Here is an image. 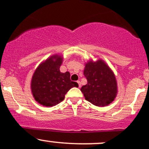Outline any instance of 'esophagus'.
Masks as SVG:
<instances>
[{
    "instance_id": "1",
    "label": "esophagus",
    "mask_w": 149,
    "mask_h": 149,
    "mask_svg": "<svg viewBox=\"0 0 149 149\" xmlns=\"http://www.w3.org/2000/svg\"><path fill=\"white\" fill-rule=\"evenodd\" d=\"M77 83H78V84H79V88H81V82H80L79 81H77Z\"/></svg>"
}]
</instances>
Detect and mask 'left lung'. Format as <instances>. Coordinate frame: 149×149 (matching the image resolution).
Returning <instances> with one entry per match:
<instances>
[{
	"instance_id": "obj_1",
	"label": "left lung",
	"mask_w": 149,
	"mask_h": 149,
	"mask_svg": "<svg viewBox=\"0 0 149 149\" xmlns=\"http://www.w3.org/2000/svg\"><path fill=\"white\" fill-rule=\"evenodd\" d=\"M84 73L87 84L81 87V91L86 100L100 107L108 106L114 101L118 93L116 79L104 61L98 59L86 63Z\"/></svg>"
}]
</instances>
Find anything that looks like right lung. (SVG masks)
I'll return each mask as SVG.
<instances>
[{
	"label": "right lung",
	"mask_w": 149,
	"mask_h": 149,
	"mask_svg": "<svg viewBox=\"0 0 149 149\" xmlns=\"http://www.w3.org/2000/svg\"><path fill=\"white\" fill-rule=\"evenodd\" d=\"M63 56L55 54L41 62L34 71L31 83L34 99L47 107L61 102L67 92L73 87H79L70 79V73L60 71Z\"/></svg>",
	"instance_id": "1"
}]
</instances>
